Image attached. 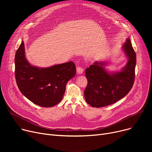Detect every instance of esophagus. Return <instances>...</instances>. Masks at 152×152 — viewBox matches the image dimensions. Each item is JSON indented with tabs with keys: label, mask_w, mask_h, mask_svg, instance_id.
Instances as JSON below:
<instances>
[{
	"label": "esophagus",
	"mask_w": 152,
	"mask_h": 152,
	"mask_svg": "<svg viewBox=\"0 0 152 152\" xmlns=\"http://www.w3.org/2000/svg\"><path fill=\"white\" fill-rule=\"evenodd\" d=\"M76 71H77V74L81 75V74H82L83 73L84 69H83V68L81 66L77 65V67H76Z\"/></svg>",
	"instance_id": "obj_1"
}]
</instances>
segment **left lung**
I'll list each match as a JSON object with an SVG mask.
<instances>
[{
    "mask_svg": "<svg viewBox=\"0 0 152 152\" xmlns=\"http://www.w3.org/2000/svg\"><path fill=\"white\" fill-rule=\"evenodd\" d=\"M123 49L129 60L121 71L110 74L102 66L105 63L97 61L86 68L87 84L84 96L91 106L100 108L113 104L125 97L132 89L135 79L136 55L129 38Z\"/></svg>",
    "mask_w": 152,
    "mask_h": 152,
    "instance_id": "1",
    "label": "left lung"
}]
</instances>
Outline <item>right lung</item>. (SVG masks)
<instances>
[{
  "instance_id": "add662e5",
  "label": "right lung",
  "mask_w": 152,
  "mask_h": 152,
  "mask_svg": "<svg viewBox=\"0 0 152 152\" xmlns=\"http://www.w3.org/2000/svg\"><path fill=\"white\" fill-rule=\"evenodd\" d=\"M15 75L20 92L35 104L50 107L62 100L67 82L76 73L75 64L69 61L46 68L31 66L25 56L22 41L15 54Z\"/></svg>"
}]
</instances>
